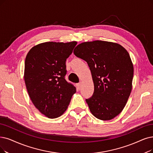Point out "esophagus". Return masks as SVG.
I'll return each instance as SVG.
<instances>
[{
  "label": "esophagus",
  "mask_w": 153,
  "mask_h": 153,
  "mask_svg": "<svg viewBox=\"0 0 153 153\" xmlns=\"http://www.w3.org/2000/svg\"><path fill=\"white\" fill-rule=\"evenodd\" d=\"M81 86H82V83L80 82L76 84V87H77V89L78 90H80V88H81Z\"/></svg>",
  "instance_id": "obj_1"
}]
</instances>
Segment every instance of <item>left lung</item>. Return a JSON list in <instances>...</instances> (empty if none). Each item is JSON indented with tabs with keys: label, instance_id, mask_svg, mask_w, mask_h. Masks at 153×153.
I'll use <instances>...</instances> for the list:
<instances>
[{
	"label": "left lung",
	"instance_id": "1",
	"mask_svg": "<svg viewBox=\"0 0 153 153\" xmlns=\"http://www.w3.org/2000/svg\"><path fill=\"white\" fill-rule=\"evenodd\" d=\"M73 53L87 62L94 84L86 102L95 117L114 119L126 106L132 90L134 67L129 54L115 42L94 41L78 45Z\"/></svg>",
	"mask_w": 153,
	"mask_h": 153
}]
</instances>
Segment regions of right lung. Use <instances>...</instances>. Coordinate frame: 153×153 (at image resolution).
<instances>
[{"label": "right lung", "instance_id": "add662e5", "mask_svg": "<svg viewBox=\"0 0 153 153\" xmlns=\"http://www.w3.org/2000/svg\"><path fill=\"white\" fill-rule=\"evenodd\" d=\"M76 44L42 42L30 49L26 57L24 77L28 94L36 108L48 118L62 115L76 92L65 76L66 60Z\"/></svg>", "mask_w": 153, "mask_h": 153}]
</instances>
